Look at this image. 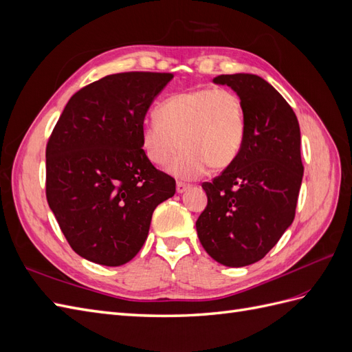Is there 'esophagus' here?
I'll return each instance as SVG.
<instances>
[{"mask_svg":"<svg viewBox=\"0 0 352 352\" xmlns=\"http://www.w3.org/2000/svg\"><path fill=\"white\" fill-rule=\"evenodd\" d=\"M186 189H189V185H188V184H184V182H177V184H176L177 194H184Z\"/></svg>","mask_w":352,"mask_h":352,"instance_id":"1","label":"esophagus"}]
</instances>
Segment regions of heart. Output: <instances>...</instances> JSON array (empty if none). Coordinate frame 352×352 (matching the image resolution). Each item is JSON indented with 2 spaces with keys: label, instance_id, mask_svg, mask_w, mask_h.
Segmentation results:
<instances>
[{
  "label": "heart",
  "instance_id": "b5f03b06",
  "mask_svg": "<svg viewBox=\"0 0 352 352\" xmlns=\"http://www.w3.org/2000/svg\"><path fill=\"white\" fill-rule=\"evenodd\" d=\"M155 119L142 126V148L151 163L194 179L235 162L247 131V116L239 95L228 88H202L172 95L155 109Z\"/></svg>",
  "mask_w": 352,
  "mask_h": 352
}]
</instances>
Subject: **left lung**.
Here are the masks:
<instances>
[{
  "label": "left lung",
  "mask_w": 352,
  "mask_h": 352,
  "mask_svg": "<svg viewBox=\"0 0 352 352\" xmlns=\"http://www.w3.org/2000/svg\"><path fill=\"white\" fill-rule=\"evenodd\" d=\"M247 116L241 151L221 175L204 182L208 202L197 233L211 258L228 267L260 261L292 225L302 182L301 133L291 105L257 74H220Z\"/></svg>",
  "instance_id": "1"
}]
</instances>
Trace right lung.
<instances>
[{
    "label": "right lung",
    "instance_id": "add662e5",
    "mask_svg": "<svg viewBox=\"0 0 352 352\" xmlns=\"http://www.w3.org/2000/svg\"><path fill=\"white\" fill-rule=\"evenodd\" d=\"M172 73L109 74L69 100L47 144L45 194L72 250L101 265L140 252L172 176L153 166L141 131Z\"/></svg>",
    "mask_w": 352,
    "mask_h": 352
}]
</instances>
